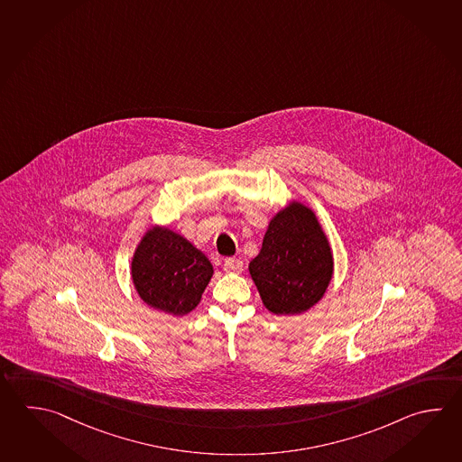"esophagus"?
Masks as SVG:
<instances>
[{"label": "esophagus", "mask_w": 462, "mask_h": 462, "mask_svg": "<svg viewBox=\"0 0 462 462\" xmlns=\"http://www.w3.org/2000/svg\"><path fill=\"white\" fill-rule=\"evenodd\" d=\"M244 262L240 258H226L224 262V272L226 273H242Z\"/></svg>", "instance_id": "34e87169"}]
</instances>
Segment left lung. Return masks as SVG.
<instances>
[{
    "instance_id": "obj_1",
    "label": "left lung",
    "mask_w": 462,
    "mask_h": 462,
    "mask_svg": "<svg viewBox=\"0 0 462 462\" xmlns=\"http://www.w3.org/2000/svg\"><path fill=\"white\" fill-rule=\"evenodd\" d=\"M264 308L302 314L320 301L334 273L329 240L316 214L292 200L270 220L260 254L248 264Z\"/></svg>"
}]
</instances>
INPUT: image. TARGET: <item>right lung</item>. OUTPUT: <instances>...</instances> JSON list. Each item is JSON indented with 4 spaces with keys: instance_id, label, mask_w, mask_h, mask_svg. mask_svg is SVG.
<instances>
[{
    "instance_id": "right-lung-1",
    "label": "right lung",
    "mask_w": 462,
    "mask_h": 462,
    "mask_svg": "<svg viewBox=\"0 0 462 462\" xmlns=\"http://www.w3.org/2000/svg\"><path fill=\"white\" fill-rule=\"evenodd\" d=\"M212 274L208 256L168 226H151L133 254V284L140 298L171 316L192 311Z\"/></svg>"
}]
</instances>
